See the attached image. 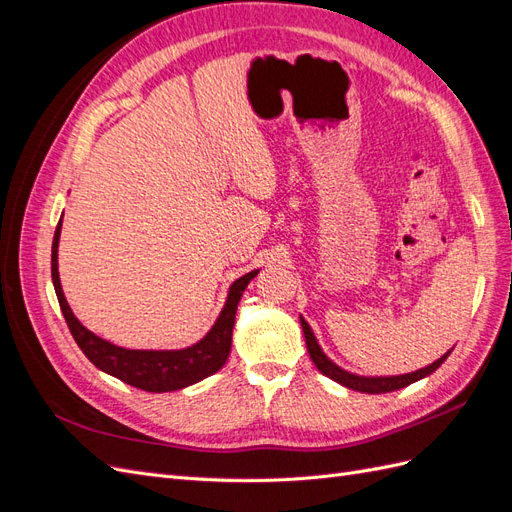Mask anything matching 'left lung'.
I'll list each match as a JSON object with an SVG mask.
<instances>
[{
    "instance_id": "8db88e82",
    "label": "left lung",
    "mask_w": 512,
    "mask_h": 512,
    "mask_svg": "<svg viewBox=\"0 0 512 512\" xmlns=\"http://www.w3.org/2000/svg\"><path fill=\"white\" fill-rule=\"evenodd\" d=\"M301 327H303V333H305V344H307V352L309 356H312L314 365L320 369V374H324L327 378L339 382L348 386V389L352 391H361V393H371V395H378V393H391V391H397V389H404V386L421 380L429 374H433L444 361L446 356L451 354V350H448L444 356H440L438 361H433L431 365L418 369V371H412V374H404V376H389V378H365V376H354L350 374V371L337 367L327 354L322 352V348L318 346L316 337L312 333V329H309V324L301 318Z\"/></svg>"
}]
</instances>
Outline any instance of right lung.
<instances>
[{
	"instance_id": "add662e5",
	"label": "right lung",
	"mask_w": 512,
	"mask_h": 512,
	"mask_svg": "<svg viewBox=\"0 0 512 512\" xmlns=\"http://www.w3.org/2000/svg\"><path fill=\"white\" fill-rule=\"evenodd\" d=\"M59 232H61V220L55 228L53 252H51V275H53L55 294L74 342L79 344L83 354L98 369L119 378L121 382L136 386V389L141 391L166 393V391L185 389V386L215 374V371L226 363L230 354V344H232V327H235L237 305L241 301L243 290L254 280L258 271L245 273L230 286L228 299L220 318L215 320L211 331L200 339L198 344L183 350H128V348H119L111 342H106V339L87 331L72 314V309L64 297V290H61V284H59V271H57Z\"/></svg>"
}]
</instances>
